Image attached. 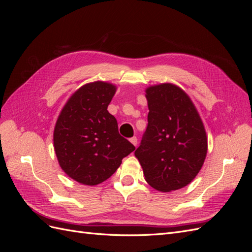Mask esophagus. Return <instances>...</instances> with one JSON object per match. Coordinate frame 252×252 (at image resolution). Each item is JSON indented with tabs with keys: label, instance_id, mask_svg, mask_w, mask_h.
<instances>
[{
	"label": "esophagus",
	"instance_id": "esophagus-1",
	"mask_svg": "<svg viewBox=\"0 0 252 252\" xmlns=\"http://www.w3.org/2000/svg\"><path fill=\"white\" fill-rule=\"evenodd\" d=\"M129 141L131 142V144L133 145V146H136V145H138V139H136L135 136H132V138H131L130 140H129Z\"/></svg>",
	"mask_w": 252,
	"mask_h": 252
}]
</instances>
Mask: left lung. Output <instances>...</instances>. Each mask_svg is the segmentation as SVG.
Returning <instances> with one entry per match:
<instances>
[{
    "label": "left lung",
    "mask_w": 252,
    "mask_h": 252,
    "mask_svg": "<svg viewBox=\"0 0 252 252\" xmlns=\"http://www.w3.org/2000/svg\"><path fill=\"white\" fill-rule=\"evenodd\" d=\"M148 125L134 151L145 180L155 189L169 192L187 186L200 172L207 155V135L193 102L171 83L145 90Z\"/></svg>",
    "instance_id": "left-lung-1"
}]
</instances>
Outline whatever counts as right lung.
<instances>
[{
  "label": "right lung",
  "instance_id": "add662e5",
  "mask_svg": "<svg viewBox=\"0 0 252 252\" xmlns=\"http://www.w3.org/2000/svg\"><path fill=\"white\" fill-rule=\"evenodd\" d=\"M116 91L108 82L87 83L74 91L58 117L53 130L58 162L80 184H101L135 149L120 135L118 122L107 110Z\"/></svg>",
  "mask_w": 252,
  "mask_h": 252
}]
</instances>
